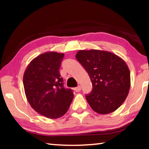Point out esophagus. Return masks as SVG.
Listing matches in <instances>:
<instances>
[{
    "mask_svg": "<svg viewBox=\"0 0 149 149\" xmlns=\"http://www.w3.org/2000/svg\"><path fill=\"white\" fill-rule=\"evenodd\" d=\"M81 86H78V87H75V89H74V90H75V92H79L80 91H81Z\"/></svg>",
    "mask_w": 149,
    "mask_h": 149,
    "instance_id": "34e87169",
    "label": "esophagus"
}]
</instances>
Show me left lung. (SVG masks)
<instances>
[{"instance_id": "obj_1", "label": "left lung", "mask_w": 149, "mask_h": 149, "mask_svg": "<svg viewBox=\"0 0 149 149\" xmlns=\"http://www.w3.org/2000/svg\"><path fill=\"white\" fill-rule=\"evenodd\" d=\"M75 58L91 81L92 91L86 95L90 107L100 114L114 112L130 89V72L125 62L112 52L95 49L79 50Z\"/></svg>"}]
</instances>
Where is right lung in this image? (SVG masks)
<instances>
[{"label":"right lung","mask_w":149,"mask_h":149,"mask_svg":"<svg viewBox=\"0 0 149 149\" xmlns=\"http://www.w3.org/2000/svg\"><path fill=\"white\" fill-rule=\"evenodd\" d=\"M64 53L47 52L33 59L25 70L23 83L29 104L39 114L56 119L67 112L74 98L65 89L60 74Z\"/></svg>","instance_id":"1"}]
</instances>
